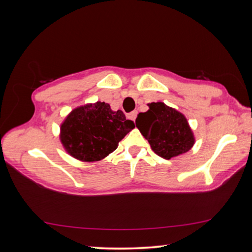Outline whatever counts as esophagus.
I'll list each match as a JSON object with an SVG mask.
<instances>
[{
  "label": "esophagus",
  "mask_w": 252,
  "mask_h": 252,
  "mask_svg": "<svg viewBox=\"0 0 252 252\" xmlns=\"http://www.w3.org/2000/svg\"><path fill=\"white\" fill-rule=\"evenodd\" d=\"M136 114H138V112H136V111H132L131 113L127 114V118H129L130 120L134 121V120H135V118H136Z\"/></svg>",
  "instance_id": "34e87169"
}]
</instances>
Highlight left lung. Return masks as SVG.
<instances>
[{"label":"left lung","instance_id":"obj_1","mask_svg":"<svg viewBox=\"0 0 252 252\" xmlns=\"http://www.w3.org/2000/svg\"><path fill=\"white\" fill-rule=\"evenodd\" d=\"M148 106L147 112L138 114L135 126L155 153L169 160L193 147V132L181 112L163 102H152Z\"/></svg>","mask_w":252,"mask_h":252}]
</instances>
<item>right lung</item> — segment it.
<instances>
[{"instance_id": "right-lung-1", "label": "right lung", "mask_w": 252, "mask_h": 252, "mask_svg": "<svg viewBox=\"0 0 252 252\" xmlns=\"http://www.w3.org/2000/svg\"><path fill=\"white\" fill-rule=\"evenodd\" d=\"M134 127L121 110L97 101L72 110L60 126V140L65 151L83 162L104 159Z\"/></svg>"}]
</instances>
